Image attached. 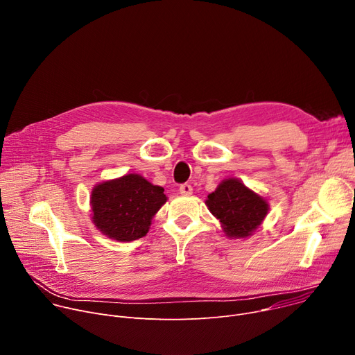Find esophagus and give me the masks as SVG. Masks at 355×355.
Segmentation results:
<instances>
[{"mask_svg":"<svg viewBox=\"0 0 355 355\" xmlns=\"http://www.w3.org/2000/svg\"><path fill=\"white\" fill-rule=\"evenodd\" d=\"M180 194L182 196H191L192 194V187L189 184H182L180 187Z\"/></svg>","mask_w":355,"mask_h":355,"instance_id":"obj_1","label":"esophagus"}]
</instances>
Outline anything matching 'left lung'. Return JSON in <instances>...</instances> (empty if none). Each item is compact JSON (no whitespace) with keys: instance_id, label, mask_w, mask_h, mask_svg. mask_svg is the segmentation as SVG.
Wrapping results in <instances>:
<instances>
[{"instance_id":"1","label":"left lung","mask_w":355,"mask_h":355,"mask_svg":"<svg viewBox=\"0 0 355 355\" xmlns=\"http://www.w3.org/2000/svg\"><path fill=\"white\" fill-rule=\"evenodd\" d=\"M205 205L219 219L225 236L230 239L252 236L269 212L268 200L234 177L222 180Z\"/></svg>"}]
</instances>
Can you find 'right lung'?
I'll list each match as a JSON object with an SVG mask.
<instances>
[{
	"label": "right lung",
	"instance_id": "add662e5",
	"mask_svg": "<svg viewBox=\"0 0 355 355\" xmlns=\"http://www.w3.org/2000/svg\"><path fill=\"white\" fill-rule=\"evenodd\" d=\"M167 200L163 187L140 174H125L93 187L92 222L107 238L132 242L147 235L154 215Z\"/></svg>",
	"mask_w": 355,
	"mask_h": 355
}]
</instances>
